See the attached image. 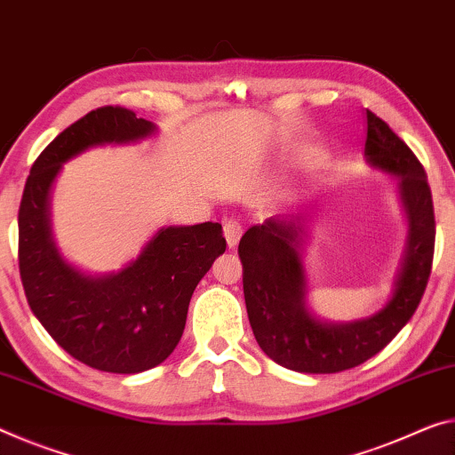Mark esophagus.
Returning <instances> with one entry per match:
<instances>
[{"label":"esophagus","mask_w":455,"mask_h":455,"mask_svg":"<svg viewBox=\"0 0 455 455\" xmlns=\"http://www.w3.org/2000/svg\"><path fill=\"white\" fill-rule=\"evenodd\" d=\"M223 235H226L228 246L234 248L242 237V226L235 220H226L223 221Z\"/></svg>","instance_id":"1"}]
</instances>
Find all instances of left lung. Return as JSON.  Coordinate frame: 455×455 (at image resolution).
Returning <instances> with one entry per match:
<instances>
[{
	"label": "left lung",
	"instance_id": "1",
	"mask_svg": "<svg viewBox=\"0 0 455 455\" xmlns=\"http://www.w3.org/2000/svg\"><path fill=\"white\" fill-rule=\"evenodd\" d=\"M364 156L372 169L398 177L409 235L393 297L364 319L333 323L307 307V281L299 250L303 218H270L242 235L243 299L262 352L289 370L333 374L364 364L409 323L427 286L435 248V215L423 164L387 122L366 109Z\"/></svg>",
	"mask_w": 455,
	"mask_h": 455
}]
</instances>
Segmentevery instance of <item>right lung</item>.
<instances>
[{
	"instance_id": "1",
	"label": "right lung",
	"mask_w": 455,
	"mask_h": 455,
	"mask_svg": "<svg viewBox=\"0 0 455 455\" xmlns=\"http://www.w3.org/2000/svg\"><path fill=\"white\" fill-rule=\"evenodd\" d=\"M156 125L134 111H89L42 150L18 212V260L28 305L57 344L95 370L138 374L164 362L185 330L195 286L226 251L221 223L160 228L136 260L91 276L68 264L51 229V188L62 164L87 148L130 144Z\"/></svg>"
}]
</instances>
